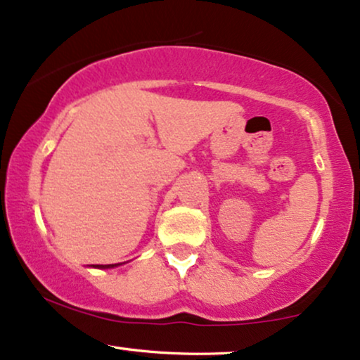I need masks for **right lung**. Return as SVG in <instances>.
Listing matches in <instances>:
<instances>
[{
	"mask_svg": "<svg viewBox=\"0 0 360 360\" xmlns=\"http://www.w3.org/2000/svg\"><path fill=\"white\" fill-rule=\"evenodd\" d=\"M120 264H110V265H96L98 269H113V267H118Z\"/></svg>",
	"mask_w": 360,
	"mask_h": 360,
	"instance_id": "right-lung-1",
	"label": "right lung"
}]
</instances>
